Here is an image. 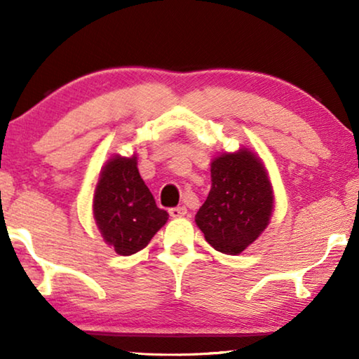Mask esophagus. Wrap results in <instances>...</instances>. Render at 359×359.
<instances>
[{"label": "esophagus", "mask_w": 359, "mask_h": 359, "mask_svg": "<svg viewBox=\"0 0 359 359\" xmlns=\"http://www.w3.org/2000/svg\"><path fill=\"white\" fill-rule=\"evenodd\" d=\"M187 214V208L184 205H177V208H171L169 209V215L177 218V217H184Z\"/></svg>", "instance_id": "1"}]
</instances>
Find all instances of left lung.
Masks as SVG:
<instances>
[{
  "label": "left lung",
  "mask_w": 359,
  "mask_h": 359,
  "mask_svg": "<svg viewBox=\"0 0 359 359\" xmlns=\"http://www.w3.org/2000/svg\"><path fill=\"white\" fill-rule=\"evenodd\" d=\"M209 196L196 224L215 250L238 255L263 233L272 214V190L264 166L252 151L224 154L212 163Z\"/></svg>",
  "instance_id": "8db88e82"
}]
</instances>
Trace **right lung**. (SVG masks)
Wrapping results in <instances>:
<instances>
[{
	"label": "right lung",
	"instance_id": "1",
	"mask_svg": "<svg viewBox=\"0 0 359 359\" xmlns=\"http://www.w3.org/2000/svg\"><path fill=\"white\" fill-rule=\"evenodd\" d=\"M93 212L102 238L123 257L142 250L169 217L144 184L135 156L107 163L96 185Z\"/></svg>",
	"mask_w": 359,
	"mask_h": 359
}]
</instances>
